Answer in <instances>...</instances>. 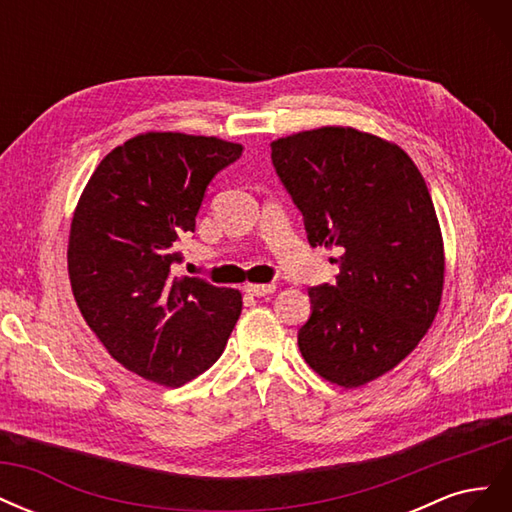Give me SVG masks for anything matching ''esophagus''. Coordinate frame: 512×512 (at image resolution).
I'll return each mask as SVG.
<instances>
[{
    "mask_svg": "<svg viewBox=\"0 0 512 512\" xmlns=\"http://www.w3.org/2000/svg\"><path fill=\"white\" fill-rule=\"evenodd\" d=\"M245 292L252 297H267V294L275 292V284H247Z\"/></svg>",
    "mask_w": 512,
    "mask_h": 512,
    "instance_id": "obj_1",
    "label": "esophagus"
}]
</instances>
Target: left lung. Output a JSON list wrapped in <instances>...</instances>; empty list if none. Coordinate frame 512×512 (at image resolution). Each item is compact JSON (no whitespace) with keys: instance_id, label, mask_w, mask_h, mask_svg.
<instances>
[{"instance_id":"8db88e82","label":"left lung","mask_w":512,"mask_h":512,"mask_svg":"<svg viewBox=\"0 0 512 512\" xmlns=\"http://www.w3.org/2000/svg\"><path fill=\"white\" fill-rule=\"evenodd\" d=\"M271 162L309 245L339 254L335 282L307 290L303 359L346 389L376 380L418 346L442 299V232L425 179L404 149L354 128L277 138Z\"/></svg>"}]
</instances>
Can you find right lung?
<instances>
[{"instance_id": "1", "label": "right lung", "mask_w": 512, "mask_h": 512, "mask_svg": "<svg viewBox=\"0 0 512 512\" xmlns=\"http://www.w3.org/2000/svg\"><path fill=\"white\" fill-rule=\"evenodd\" d=\"M243 147L213 136L149 132L98 164L74 211L68 273L76 305L108 354L145 380L203 374L241 314V292L177 277L213 177Z\"/></svg>"}]
</instances>
